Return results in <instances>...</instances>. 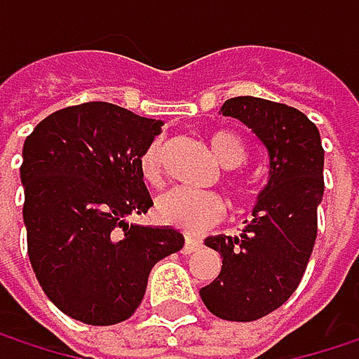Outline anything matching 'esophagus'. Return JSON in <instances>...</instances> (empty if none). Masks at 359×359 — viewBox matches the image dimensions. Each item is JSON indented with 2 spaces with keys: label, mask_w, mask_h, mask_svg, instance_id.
I'll use <instances>...</instances> for the list:
<instances>
[{
  "label": "esophagus",
  "mask_w": 359,
  "mask_h": 359,
  "mask_svg": "<svg viewBox=\"0 0 359 359\" xmlns=\"http://www.w3.org/2000/svg\"><path fill=\"white\" fill-rule=\"evenodd\" d=\"M199 250V241H195V239H191V237H187L184 239V245H182V253H193V251Z\"/></svg>",
  "instance_id": "1"
}]
</instances>
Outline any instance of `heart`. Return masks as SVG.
<instances>
[{
  "label": "heart",
  "mask_w": 359,
  "mask_h": 359,
  "mask_svg": "<svg viewBox=\"0 0 359 359\" xmlns=\"http://www.w3.org/2000/svg\"><path fill=\"white\" fill-rule=\"evenodd\" d=\"M210 147H212L216 160L226 168H239L248 160V147H245L243 139L233 130L212 133ZM162 158H164V143L160 137L151 139L139 156L141 177L151 184L160 182L162 179ZM233 187L239 189L237 182H233ZM156 214H158L160 222L180 229L184 233L197 235L224 218L226 203L218 193H212V191H195V189H187V187H175L158 197Z\"/></svg>",
  "instance_id": "obj_1"
}]
</instances>
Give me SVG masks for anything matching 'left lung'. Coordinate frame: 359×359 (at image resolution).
<instances>
[{
  "label": "left lung",
  "mask_w": 359,
  "mask_h": 359,
  "mask_svg": "<svg viewBox=\"0 0 359 359\" xmlns=\"http://www.w3.org/2000/svg\"><path fill=\"white\" fill-rule=\"evenodd\" d=\"M220 111L264 143L270 175L243 233L205 239L220 253L222 270L199 295L214 316L251 323L280 308L302 283L318 233L324 149L316 124L291 106L243 95L226 100Z\"/></svg>",
  "instance_id": "1"
}]
</instances>
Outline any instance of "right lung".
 Instances as JSON below:
<instances>
[{
    "instance_id": "right-lung-1",
    "label": "right lung",
    "mask_w": 359,
    "mask_h": 359,
    "mask_svg": "<svg viewBox=\"0 0 359 359\" xmlns=\"http://www.w3.org/2000/svg\"><path fill=\"white\" fill-rule=\"evenodd\" d=\"M162 122L89 102L41 120L22 147V218L36 280L66 316L118 324L141 306L151 268L184 245L170 226L128 224L154 201L139 168Z\"/></svg>"
}]
</instances>
